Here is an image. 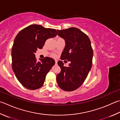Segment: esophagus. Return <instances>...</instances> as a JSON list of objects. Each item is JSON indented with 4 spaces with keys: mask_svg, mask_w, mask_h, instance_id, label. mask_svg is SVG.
<instances>
[{
    "mask_svg": "<svg viewBox=\"0 0 120 120\" xmlns=\"http://www.w3.org/2000/svg\"><path fill=\"white\" fill-rule=\"evenodd\" d=\"M55 64H57V60H55Z\"/></svg>",
    "mask_w": 120,
    "mask_h": 120,
    "instance_id": "obj_1",
    "label": "esophagus"
}]
</instances>
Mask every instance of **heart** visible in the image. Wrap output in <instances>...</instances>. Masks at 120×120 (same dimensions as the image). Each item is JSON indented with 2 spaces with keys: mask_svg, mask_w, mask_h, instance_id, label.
I'll return each instance as SVG.
<instances>
[{
  "mask_svg": "<svg viewBox=\"0 0 120 120\" xmlns=\"http://www.w3.org/2000/svg\"><path fill=\"white\" fill-rule=\"evenodd\" d=\"M53 56H54V55H53Z\"/></svg>",
  "mask_w": 120,
  "mask_h": 120,
  "instance_id": "heart-1",
  "label": "heart"
}]
</instances>
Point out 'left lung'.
<instances>
[{
  "label": "left lung",
  "instance_id": "left-lung-1",
  "mask_svg": "<svg viewBox=\"0 0 120 120\" xmlns=\"http://www.w3.org/2000/svg\"><path fill=\"white\" fill-rule=\"evenodd\" d=\"M57 31L66 41L60 59L71 63L66 67L62 61H58L61 72L56 75V81L63 90L72 91L81 86L88 75L92 64L93 49L88 36L78 28Z\"/></svg>",
  "mask_w": 120,
  "mask_h": 120
}]
</instances>
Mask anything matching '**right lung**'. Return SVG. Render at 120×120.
I'll use <instances>...</instances> for the list:
<instances>
[{"label":"right lung","instance_id":"right-lung-1","mask_svg":"<svg viewBox=\"0 0 120 120\" xmlns=\"http://www.w3.org/2000/svg\"><path fill=\"white\" fill-rule=\"evenodd\" d=\"M57 34L54 29L31 25L16 36L11 51L12 68L17 79L26 88L34 90L43 86L55 61L46 56L37 61L35 53L38 48H42L48 39Z\"/></svg>","mask_w":120,"mask_h":120}]
</instances>
